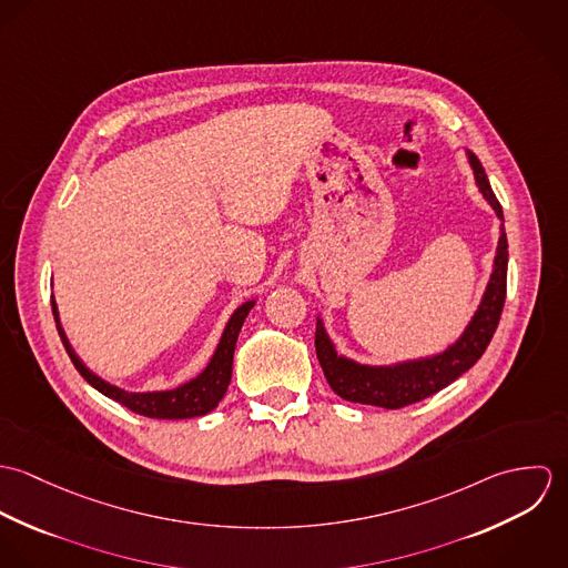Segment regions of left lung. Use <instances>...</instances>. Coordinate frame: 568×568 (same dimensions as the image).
Here are the masks:
<instances>
[{
  "mask_svg": "<svg viewBox=\"0 0 568 568\" xmlns=\"http://www.w3.org/2000/svg\"><path fill=\"white\" fill-rule=\"evenodd\" d=\"M468 162L473 165L475 181L484 194L496 216L503 221L500 203L496 201L486 170L479 158L466 151ZM507 291V236L505 227L500 225L498 246L494 255L491 275L487 282L486 293L477 313L473 315L470 324L462 332V336L448 345L444 352L405 361L396 365H361L347 356H341L325 332L324 322L317 317V332H315V347L317 358L324 369L325 381L336 396L347 403L358 405L383 406V408H403L415 405L439 389L448 387L457 381L464 372H468L486 352L496 325L503 313Z\"/></svg>",
  "mask_w": 568,
  "mask_h": 568,
  "instance_id": "obj_1",
  "label": "left lung"
}]
</instances>
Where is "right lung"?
<instances>
[{"label":"right lung","mask_w":568,"mask_h":568,"mask_svg":"<svg viewBox=\"0 0 568 568\" xmlns=\"http://www.w3.org/2000/svg\"><path fill=\"white\" fill-rule=\"evenodd\" d=\"M255 300L244 302L243 306H239L234 311V315L230 317V322L223 329V336L207 363V367L192 381L168 389V392H124L106 381H102L98 374H93L81 358L74 352V347L70 345L65 329L59 320V308L57 302L52 300V313H54V322H57V329L61 334V341L74 363V367L79 369L82 378L98 389L102 396L120 403L126 408H131L133 413L146 415V417H158V419H185V417H199L210 413L212 408H216L219 403L223 400L230 381H232V365H234V349H236V341L241 334L244 320L248 315V311L253 308Z\"/></svg>","instance_id":"right-lung-1"}]
</instances>
